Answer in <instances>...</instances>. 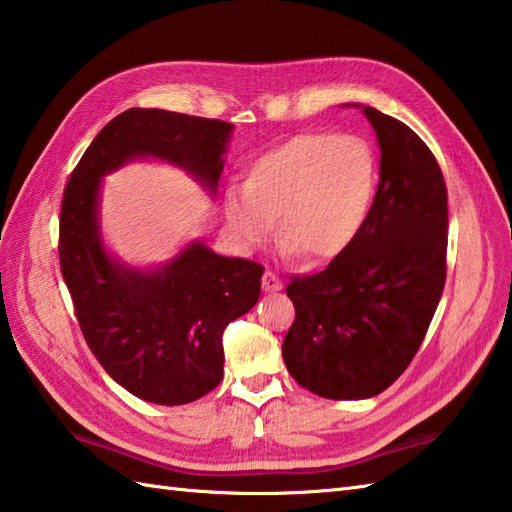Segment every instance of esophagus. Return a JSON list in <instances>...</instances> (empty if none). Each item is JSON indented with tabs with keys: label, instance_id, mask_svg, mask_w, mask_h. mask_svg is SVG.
<instances>
[{
	"label": "esophagus",
	"instance_id": "obj_1",
	"mask_svg": "<svg viewBox=\"0 0 512 512\" xmlns=\"http://www.w3.org/2000/svg\"><path fill=\"white\" fill-rule=\"evenodd\" d=\"M280 287H283V283H280V278L276 276V271L267 269L263 274V289L265 291H278Z\"/></svg>",
	"mask_w": 512,
	"mask_h": 512
}]
</instances>
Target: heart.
<instances>
[{
    "label": "heart",
    "mask_w": 512,
    "mask_h": 512,
    "mask_svg": "<svg viewBox=\"0 0 512 512\" xmlns=\"http://www.w3.org/2000/svg\"><path fill=\"white\" fill-rule=\"evenodd\" d=\"M378 159L356 134H300L258 156L245 190L225 196L238 241L260 245L278 216L280 243L309 263H325L356 243L378 190Z\"/></svg>",
    "instance_id": "1"
}]
</instances>
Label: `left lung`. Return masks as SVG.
<instances>
[{"label": "left lung", "instance_id": "obj_1", "mask_svg": "<svg viewBox=\"0 0 512 512\" xmlns=\"http://www.w3.org/2000/svg\"><path fill=\"white\" fill-rule=\"evenodd\" d=\"M380 143L371 214L347 252L289 278L296 318L283 360L327 400L389 389L415 358L446 283L448 205L435 154L402 121L364 108Z\"/></svg>", "mask_w": 512, "mask_h": 512}]
</instances>
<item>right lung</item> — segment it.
<instances>
[{"label":"right lung","mask_w":512,"mask_h":512,"mask_svg":"<svg viewBox=\"0 0 512 512\" xmlns=\"http://www.w3.org/2000/svg\"><path fill=\"white\" fill-rule=\"evenodd\" d=\"M229 132L227 121L130 108L88 145L61 198L59 267L81 333L110 378L141 400L187 404L221 384L223 331L256 305L265 267L198 243L154 274L117 267L97 236L99 179L150 154L216 190Z\"/></svg>","instance_id":"right-lung-1"}]
</instances>
